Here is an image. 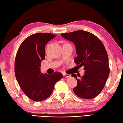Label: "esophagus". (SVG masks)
<instances>
[{
    "label": "esophagus",
    "mask_w": 123,
    "mask_h": 123,
    "mask_svg": "<svg viewBox=\"0 0 123 123\" xmlns=\"http://www.w3.org/2000/svg\"><path fill=\"white\" fill-rule=\"evenodd\" d=\"M63 75L64 77H71L70 74H66V73L63 74Z\"/></svg>",
    "instance_id": "1"
}]
</instances>
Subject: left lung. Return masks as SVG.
<instances>
[{
	"label": "left lung",
	"mask_w": 123,
	"mask_h": 123,
	"mask_svg": "<svg viewBox=\"0 0 123 123\" xmlns=\"http://www.w3.org/2000/svg\"><path fill=\"white\" fill-rule=\"evenodd\" d=\"M61 35L75 45L77 57L74 62L80 67L84 66L85 70L79 79L76 74L71 75L77 80V85L73 89L74 93L85 99L97 97L104 87L110 71L104 45L97 36L87 31L77 30Z\"/></svg>",
	"instance_id": "obj_1"
}]
</instances>
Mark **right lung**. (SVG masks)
<instances>
[{
    "label": "right lung",
    "instance_id": "right-lung-1",
    "mask_svg": "<svg viewBox=\"0 0 123 123\" xmlns=\"http://www.w3.org/2000/svg\"><path fill=\"white\" fill-rule=\"evenodd\" d=\"M56 36L35 33L24 40L17 52L14 68L16 79L25 95L35 101L49 98L55 83L63 77L59 72L50 75L40 71V63L45 58V45Z\"/></svg>",
    "mask_w": 123,
    "mask_h": 123
}]
</instances>
